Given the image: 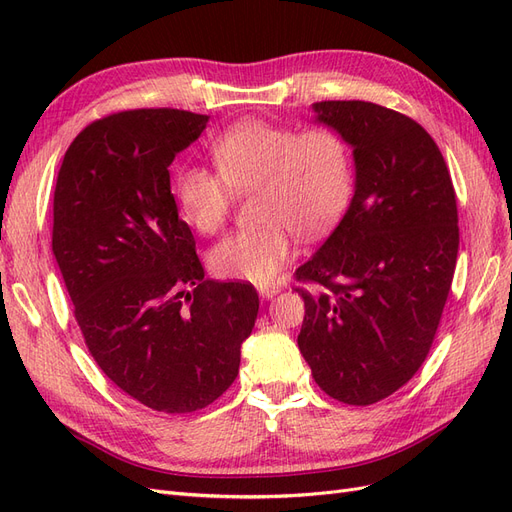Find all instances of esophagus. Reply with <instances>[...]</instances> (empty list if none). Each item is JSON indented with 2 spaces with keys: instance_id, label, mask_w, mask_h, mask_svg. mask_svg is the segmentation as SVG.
<instances>
[{
  "instance_id": "1",
  "label": "esophagus",
  "mask_w": 512,
  "mask_h": 512,
  "mask_svg": "<svg viewBox=\"0 0 512 512\" xmlns=\"http://www.w3.org/2000/svg\"><path fill=\"white\" fill-rule=\"evenodd\" d=\"M277 292H280V286H271V284H269V286H260V288H258V294H260L262 299H273Z\"/></svg>"
}]
</instances>
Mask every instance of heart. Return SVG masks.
Masks as SVG:
<instances>
[{
  "mask_svg": "<svg viewBox=\"0 0 512 512\" xmlns=\"http://www.w3.org/2000/svg\"><path fill=\"white\" fill-rule=\"evenodd\" d=\"M215 168L181 164L173 190L181 218L200 235L228 220L237 194L256 192L262 226L230 232L209 252L224 280L269 284L294 256V235L314 241L346 213L354 160L346 136L331 126L305 130L245 119L211 138Z\"/></svg>",
  "mask_w": 512,
  "mask_h": 512,
  "instance_id": "b5f03b06",
  "label": "heart"
}]
</instances>
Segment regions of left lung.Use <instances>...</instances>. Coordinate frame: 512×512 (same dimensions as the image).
Wrapping results in <instances>:
<instances>
[{
  "instance_id": "8db88e82",
  "label": "left lung",
  "mask_w": 512,
  "mask_h": 512,
  "mask_svg": "<svg viewBox=\"0 0 512 512\" xmlns=\"http://www.w3.org/2000/svg\"><path fill=\"white\" fill-rule=\"evenodd\" d=\"M314 111L352 145L356 185L344 220L294 271L305 301L297 342L324 393L371 406L427 359L453 284L457 198L421 123L363 100Z\"/></svg>"
}]
</instances>
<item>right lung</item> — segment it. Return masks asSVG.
Segmentation results:
<instances>
[{
	"instance_id": "obj_1",
	"label": "right lung",
	"mask_w": 512,
	"mask_h": 512,
	"mask_svg": "<svg viewBox=\"0 0 512 512\" xmlns=\"http://www.w3.org/2000/svg\"><path fill=\"white\" fill-rule=\"evenodd\" d=\"M209 117L134 108L91 121L68 147L53 198V254L85 346L143 406L185 414L239 374L258 294L205 280L168 166Z\"/></svg>"
}]
</instances>
